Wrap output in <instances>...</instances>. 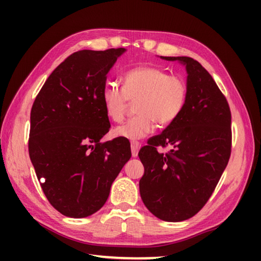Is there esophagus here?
<instances>
[{
  "mask_svg": "<svg viewBox=\"0 0 261 261\" xmlns=\"http://www.w3.org/2000/svg\"><path fill=\"white\" fill-rule=\"evenodd\" d=\"M141 145L138 143V141H131V153H132V156L136 158L138 155V152L140 149Z\"/></svg>",
  "mask_w": 261,
  "mask_h": 261,
  "instance_id": "obj_1",
  "label": "esophagus"
}]
</instances>
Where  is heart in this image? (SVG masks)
Segmentation results:
<instances>
[{"mask_svg":"<svg viewBox=\"0 0 261 261\" xmlns=\"http://www.w3.org/2000/svg\"><path fill=\"white\" fill-rule=\"evenodd\" d=\"M187 98L188 84L183 77L167 74L165 70L149 65L127 70L122 79V87L107 84L101 93L105 112L114 122H121L129 101H136V116L113 131L114 136L130 140L152 134L155 122L165 126L177 120Z\"/></svg>","mask_w":261,"mask_h":261,"instance_id":"b5f03b06","label":"heart"}]
</instances>
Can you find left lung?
<instances>
[{"instance_id": "obj_1", "label": "left lung", "mask_w": 261, "mask_h": 261, "mask_svg": "<svg viewBox=\"0 0 261 261\" xmlns=\"http://www.w3.org/2000/svg\"><path fill=\"white\" fill-rule=\"evenodd\" d=\"M185 65L188 98L182 114L138 153L144 165L140 197L153 215L179 222L210 199L231 152V113L208 71L188 56H161ZM158 146L171 151L158 152Z\"/></svg>"}]
</instances>
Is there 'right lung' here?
Instances as JSON below:
<instances>
[{"label":"right lung","instance_id":"add662e5","mask_svg":"<svg viewBox=\"0 0 261 261\" xmlns=\"http://www.w3.org/2000/svg\"><path fill=\"white\" fill-rule=\"evenodd\" d=\"M124 48L79 50L43 84L31 110L29 153L42 191L61 214L86 218L107 201L131 158L126 138L100 143L110 127L101 93Z\"/></svg>","mask_w":261,"mask_h":261}]
</instances>
